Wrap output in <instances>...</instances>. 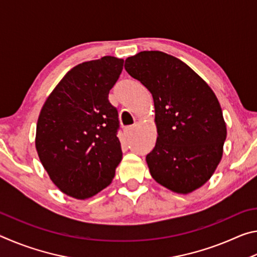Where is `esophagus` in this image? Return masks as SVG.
<instances>
[{
    "label": "esophagus",
    "mask_w": 257,
    "mask_h": 257,
    "mask_svg": "<svg viewBox=\"0 0 257 257\" xmlns=\"http://www.w3.org/2000/svg\"><path fill=\"white\" fill-rule=\"evenodd\" d=\"M134 125H130V127H125L124 128V134L125 135H128V136H129V135H132V133L134 132Z\"/></svg>",
    "instance_id": "esophagus-1"
}]
</instances>
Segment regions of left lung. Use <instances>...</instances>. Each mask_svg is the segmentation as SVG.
<instances>
[{"instance_id": "obj_1", "label": "left lung", "mask_w": 257, "mask_h": 257, "mask_svg": "<svg viewBox=\"0 0 257 257\" xmlns=\"http://www.w3.org/2000/svg\"><path fill=\"white\" fill-rule=\"evenodd\" d=\"M124 69L154 99L158 139L146 162L156 182L188 194L214 173L227 127L215 94L181 60L160 51L130 56Z\"/></svg>"}]
</instances>
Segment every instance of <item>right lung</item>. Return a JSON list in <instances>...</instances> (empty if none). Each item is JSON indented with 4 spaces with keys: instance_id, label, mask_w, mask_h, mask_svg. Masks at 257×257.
Masks as SVG:
<instances>
[{
    "instance_id": "obj_1",
    "label": "right lung",
    "mask_w": 257,
    "mask_h": 257,
    "mask_svg": "<svg viewBox=\"0 0 257 257\" xmlns=\"http://www.w3.org/2000/svg\"><path fill=\"white\" fill-rule=\"evenodd\" d=\"M123 60L103 56L73 67L43 105L36 150L54 185L68 196L86 199L111 184L122 159L118 110L108 93Z\"/></svg>"
}]
</instances>
